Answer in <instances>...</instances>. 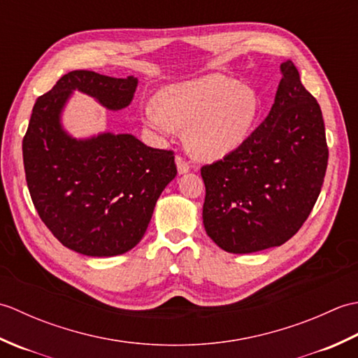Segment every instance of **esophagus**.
Segmentation results:
<instances>
[{
  "mask_svg": "<svg viewBox=\"0 0 358 358\" xmlns=\"http://www.w3.org/2000/svg\"><path fill=\"white\" fill-rule=\"evenodd\" d=\"M175 164H177V169H178L180 175L181 173H186V172H189V169H191V167H189V164L181 157L175 158Z\"/></svg>",
  "mask_w": 358,
  "mask_h": 358,
  "instance_id": "1",
  "label": "esophagus"
}]
</instances>
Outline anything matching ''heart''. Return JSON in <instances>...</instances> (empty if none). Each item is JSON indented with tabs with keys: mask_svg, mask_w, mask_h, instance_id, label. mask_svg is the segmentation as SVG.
<instances>
[{
	"mask_svg": "<svg viewBox=\"0 0 358 358\" xmlns=\"http://www.w3.org/2000/svg\"><path fill=\"white\" fill-rule=\"evenodd\" d=\"M258 109L260 101L252 87L224 75H206L159 90L154 106L144 110L141 123L159 135L186 132L189 154L212 162L245 143Z\"/></svg>",
	"mask_w": 358,
	"mask_h": 358,
	"instance_id": "heart-1",
	"label": "heart"
}]
</instances>
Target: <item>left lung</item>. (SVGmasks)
<instances>
[{
    "label": "left lung",
    "mask_w": 358,
    "mask_h": 358,
    "mask_svg": "<svg viewBox=\"0 0 358 358\" xmlns=\"http://www.w3.org/2000/svg\"><path fill=\"white\" fill-rule=\"evenodd\" d=\"M269 115L240 148L201 167L203 224L217 246L250 254L299 232L320 195L328 166L322 109L291 59Z\"/></svg>",
    "instance_id": "left-lung-1"
}]
</instances>
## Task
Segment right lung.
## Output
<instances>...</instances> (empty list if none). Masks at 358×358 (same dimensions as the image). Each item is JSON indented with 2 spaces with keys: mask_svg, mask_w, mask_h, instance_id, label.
Wrapping results in <instances>:
<instances>
[{
  "mask_svg": "<svg viewBox=\"0 0 358 358\" xmlns=\"http://www.w3.org/2000/svg\"><path fill=\"white\" fill-rule=\"evenodd\" d=\"M138 80L92 71L63 75L38 98L22 140L26 181L43 223L63 246L87 257L121 255L138 245L155 203L177 175L172 150L131 134L73 138L62 113L73 90L103 108L131 104Z\"/></svg>",
  "mask_w": 358,
  "mask_h": 358,
  "instance_id": "right-lung-1",
  "label": "right lung"
}]
</instances>
